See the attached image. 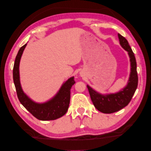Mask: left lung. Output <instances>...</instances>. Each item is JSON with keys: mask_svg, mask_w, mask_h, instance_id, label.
<instances>
[{"mask_svg": "<svg viewBox=\"0 0 151 151\" xmlns=\"http://www.w3.org/2000/svg\"><path fill=\"white\" fill-rule=\"evenodd\" d=\"M119 44L128 52L130 58L131 71L127 83L120 91L114 93L102 94L87 85L91 99L95 107L104 113H112L123 109L129 104L138 86V76L137 71V62L134 53L129 46L128 41L121 34H118Z\"/></svg>", "mask_w": 151, "mask_h": 151, "instance_id": "left-lung-1", "label": "left lung"}]
</instances>
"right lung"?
I'll use <instances>...</instances> for the list:
<instances>
[{
	"instance_id": "1",
	"label": "right lung",
	"mask_w": 151,
	"mask_h": 151,
	"mask_svg": "<svg viewBox=\"0 0 151 151\" xmlns=\"http://www.w3.org/2000/svg\"><path fill=\"white\" fill-rule=\"evenodd\" d=\"M27 44L20 48L16 57L13 68V80L18 98L24 107L36 118L41 121L55 120L64 115L70 101V89L75 83L74 77L66 80L55 96L44 103H37L30 99L22 88L20 80L19 66L21 57Z\"/></svg>"
}]
</instances>
